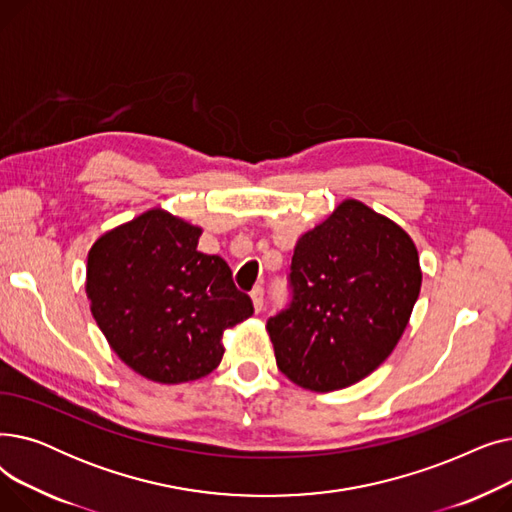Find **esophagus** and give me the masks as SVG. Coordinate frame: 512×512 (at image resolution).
I'll return each mask as SVG.
<instances>
[{
  "label": "esophagus",
  "instance_id": "obj_1",
  "mask_svg": "<svg viewBox=\"0 0 512 512\" xmlns=\"http://www.w3.org/2000/svg\"><path fill=\"white\" fill-rule=\"evenodd\" d=\"M251 301H253V309L259 313L263 309V288L261 286H255L251 290Z\"/></svg>",
  "mask_w": 512,
  "mask_h": 512
}]
</instances>
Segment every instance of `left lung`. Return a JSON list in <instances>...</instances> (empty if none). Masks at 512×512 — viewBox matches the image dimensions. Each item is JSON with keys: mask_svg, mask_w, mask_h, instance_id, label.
Returning <instances> with one entry per match:
<instances>
[{"mask_svg": "<svg viewBox=\"0 0 512 512\" xmlns=\"http://www.w3.org/2000/svg\"><path fill=\"white\" fill-rule=\"evenodd\" d=\"M290 270L292 303L265 326L290 382L334 392L392 355L421 290L417 247L396 222L344 199L297 240Z\"/></svg>", "mask_w": 512, "mask_h": 512, "instance_id": "8db88e82", "label": "left lung"}]
</instances>
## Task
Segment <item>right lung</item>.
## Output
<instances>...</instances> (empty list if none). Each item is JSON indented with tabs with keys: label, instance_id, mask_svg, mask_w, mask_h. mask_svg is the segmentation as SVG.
I'll return each instance as SVG.
<instances>
[{
	"label": "right lung",
	"instance_id": "right-lung-1",
	"mask_svg": "<svg viewBox=\"0 0 512 512\" xmlns=\"http://www.w3.org/2000/svg\"><path fill=\"white\" fill-rule=\"evenodd\" d=\"M201 228L153 207L103 232L87 257V299L112 351L157 384L205 378L222 336L253 315L228 263L197 251Z\"/></svg>",
	"mask_w": 512,
	"mask_h": 512
}]
</instances>
